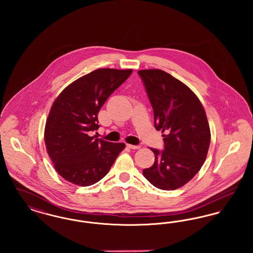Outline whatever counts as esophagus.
Wrapping results in <instances>:
<instances>
[{
    "mask_svg": "<svg viewBox=\"0 0 253 253\" xmlns=\"http://www.w3.org/2000/svg\"><path fill=\"white\" fill-rule=\"evenodd\" d=\"M127 147H128V148H130V149H134V150H137V149H139V148H140V146H139V145L127 144Z\"/></svg>",
    "mask_w": 253,
    "mask_h": 253,
    "instance_id": "1",
    "label": "esophagus"
}]
</instances>
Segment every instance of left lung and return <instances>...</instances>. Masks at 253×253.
<instances>
[{"mask_svg": "<svg viewBox=\"0 0 253 253\" xmlns=\"http://www.w3.org/2000/svg\"><path fill=\"white\" fill-rule=\"evenodd\" d=\"M155 116L157 131L166 132L164 150H151L155 163L143 175L160 190L184 186L203 166L211 142L206 112L193 91L165 71L140 70Z\"/></svg>", "mask_w": 253, "mask_h": 253, "instance_id": "obj_1", "label": "left lung"}]
</instances>
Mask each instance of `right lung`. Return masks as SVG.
<instances>
[{
    "label": "right lung",
    "mask_w": 253,
    "mask_h": 253,
    "mask_svg": "<svg viewBox=\"0 0 253 253\" xmlns=\"http://www.w3.org/2000/svg\"><path fill=\"white\" fill-rule=\"evenodd\" d=\"M132 69H96L68 85L54 101L44 129L48 156L57 172L79 186L102 179L125 148L90 136L99 128L97 114Z\"/></svg>",
    "instance_id": "add662e5"
}]
</instances>
